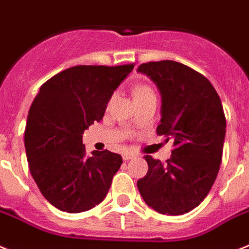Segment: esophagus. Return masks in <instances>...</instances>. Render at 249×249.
Here are the masks:
<instances>
[{
	"mask_svg": "<svg viewBox=\"0 0 249 249\" xmlns=\"http://www.w3.org/2000/svg\"><path fill=\"white\" fill-rule=\"evenodd\" d=\"M136 157L133 153H129V151H124V153L122 154V158L123 160H129V159H133V158Z\"/></svg>",
	"mask_w": 249,
	"mask_h": 249,
	"instance_id": "esophagus-1",
	"label": "esophagus"
}]
</instances>
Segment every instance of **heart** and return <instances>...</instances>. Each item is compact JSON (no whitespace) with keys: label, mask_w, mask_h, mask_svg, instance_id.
I'll use <instances>...</instances> for the list:
<instances>
[{"label":"heart","mask_w":249,"mask_h":249,"mask_svg":"<svg viewBox=\"0 0 249 249\" xmlns=\"http://www.w3.org/2000/svg\"><path fill=\"white\" fill-rule=\"evenodd\" d=\"M153 94H154L153 89L146 85H139V86H136L135 89H133V98H135V100L141 99V98H145V96L153 95Z\"/></svg>","instance_id":"b5f03b06"}]
</instances>
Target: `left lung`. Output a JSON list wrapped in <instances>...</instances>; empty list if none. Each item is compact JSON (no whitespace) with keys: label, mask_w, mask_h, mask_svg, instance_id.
I'll return each mask as SVG.
<instances>
[{"label":"left lung","mask_w":249,"mask_h":249,"mask_svg":"<svg viewBox=\"0 0 249 249\" xmlns=\"http://www.w3.org/2000/svg\"><path fill=\"white\" fill-rule=\"evenodd\" d=\"M137 71L149 76L161 94L157 133L173 140L165 163L145 157L149 170L137 188L158 213L182 215L202 202L219 173L227 131L221 100L205 76L183 63L147 62Z\"/></svg>","instance_id":"1"}]
</instances>
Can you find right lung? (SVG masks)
I'll use <instances>...</instances> for the list:
<instances>
[{"mask_svg":"<svg viewBox=\"0 0 249 249\" xmlns=\"http://www.w3.org/2000/svg\"><path fill=\"white\" fill-rule=\"evenodd\" d=\"M133 70L122 66H75L40 86L26 121L29 169L46 200L58 210L83 213L106 198L122 164L120 154L85 155L83 133L104 116L114 90Z\"/></svg>","mask_w":249,"mask_h":249,"instance_id":"obj_1","label":"right lung"}]
</instances>
